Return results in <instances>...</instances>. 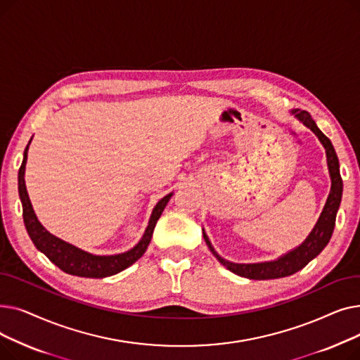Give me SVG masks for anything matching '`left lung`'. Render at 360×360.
I'll list each match as a JSON object with an SVG mask.
<instances>
[{"instance_id":"8db88e82","label":"left lung","mask_w":360,"mask_h":360,"mask_svg":"<svg viewBox=\"0 0 360 360\" xmlns=\"http://www.w3.org/2000/svg\"><path fill=\"white\" fill-rule=\"evenodd\" d=\"M292 113H295L296 118H299L308 128H311L319 139V141L326 147L327 163H328V170L331 176V191L327 198L324 210L321 213L319 220L316 221V226L311 232V235L307 238V240L302 243L299 248L293 250L285 257H280L276 261L258 262V264H235L231 261H226L214 251L209 238H207V235L202 232L207 247L210 248V251L219 259V262L223 264L226 269H229L232 273L242 277L252 278V280H270V278H280V277L295 274L296 271L304 269L311 259H314L321 251L326 248V245L328 243L334 231L335 216H337V210H338L340 201H342V193H343V179L340 176L338 158L335 155V150L330 139L316 127L309 112L296 109V110H292Z\"/></svg>"}]
</instances>
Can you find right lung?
Returning <instances> with one entry per match:
<instances>
[{
	"label": "right lung",
	"instance_id": "1",
	"mask_svg": "<svg viewBox=\"0 0 360 360\" xmlns=\"http://www.w3.org/2000/svg\"><path fill=\"white\" fill-rule=\"evenodd\" d=\"M29 144L25 148V158L20 169H18V195H20L22 205H23V220H25L26 231L32 242L34 243V247L41 252H44L49 258V261L53 262L55 266L61 269L63 271L72 276L90 277V278H102V277L113 276L125 270L127 267L131 266V264H134L139 258H141V255L146 252L148 247L151 235H153V231H155V226L162 212L165 210L169 198L172 197V194H167L156 204L153 213H151L147 229L141 240L136 245L134 248L118 255H106V257L91 255L51 235L39 223V220L36 219L27 191H26V185H25V167L27 160Z\"/></svg>",
	"mask_w": 360,
	"mask_h": 360
}]
</instances>
